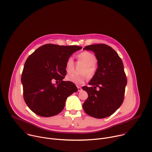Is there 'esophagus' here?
<instances>
[{"instance_id":"esophagus-1","label":"esophagus","mask_w":152,"mask_h":152,"mask_svg":"<svg viewBox=\"0 0 152 152\" xmlns=\"http://www.w3.org/2000/svg\"><path fill=\"white\" fill-rule=\"evenodd\" d=\"M77 90H78V91H81L82 90V88L79 87V86H77Z\"/></svg>"}]
</instances>
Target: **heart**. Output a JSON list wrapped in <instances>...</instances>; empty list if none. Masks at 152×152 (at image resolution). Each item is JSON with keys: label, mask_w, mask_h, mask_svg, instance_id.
Wrapping results in <instances>:
<instances>
[{"label": "heart", "mask_w": 152, "mask_h": 152, "mask_svg": "<svg viewBox=\"0 0 152 152\" xmlns=\"http://www.w3.org/2000/svg\"><path fill=\"white\" fill-rule=\"evenodd\" d=\"M78 59L85 64L84 67L80 71L82 75H76L74 73L67 76L66 80L76 85H82L84 83L86 76L88 78L94 76L97 72L96 63V56L90 52H83L77 55ZM74 69V60L72 56L68 58L66 64V70L67 73H71Z\"/></svg>", "instance_id": "b5f03b06"}]
</instances>
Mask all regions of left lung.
Returning <instances> with one entry per match:
<instances>
[{
    "instance_id": "1",
    "label": "left lung",
    "mask_w": 152,
    "mask_h": 152,
    "mask_svg": "<svg viewBox=\"0 0 152 152\" xmlns=\"http://www.w3.org/2000/svg\"><path fill=\"white\" fill-rule=\"evenodd\" d=\"M83 49L95 53L98 67L88 83L90 87H82L88 95L83 109L93 117H107L117 110L124 100L127 78L123 61L111 47L104 44L87 46Z\"/></svg>"
}]
</instances>
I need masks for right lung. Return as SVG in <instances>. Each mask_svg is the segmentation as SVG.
Segmentation results:
<instances>
[{"label": "right lung", "instance_id": "add662e5", "mask_svg": "<svg viewBox=\"0 0 152 152\" xmlns=\"http://www.w3.org/2000/svg\"><path fill=\"white\" fill-rule=\"evenodd\" d=\"M82 48L47 44L28 58L21 81L25 102L35 114L45 117L58 114L64 108L67 98L77 91L73 83L63 79L67 75V59ZM55 80L58 84L52 83Z\"/></svg>", "mask_w": 152, "mask_h": 152}]
</instances>
